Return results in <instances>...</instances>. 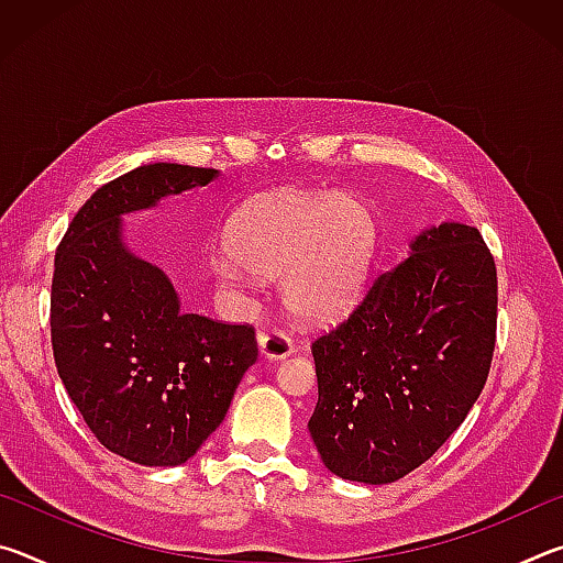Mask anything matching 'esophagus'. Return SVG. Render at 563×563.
Segmentation results:
<instances>
[{"instance_id": "obj_1", "label": "esophagus", "mask_w": 563, "mask_h": 563, "mask_svg": "<svg viewBox=\"0 0 563 563\" xmlns=\"http://www.w3.org/2000/svg\"><path fill=\"white\" fill-rule=\"evenodd\" d=\"M258 347H261V355L268 357V360H283L288 357L292 347V340L285 335L283 330H268V332H261L258 335Z\"/></svg>"}]
</instances>
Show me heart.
Wrapping results in <instances>:
<instances>
[{"label": "heart", "instance_id": "b5f03b06", "mask_svg": "<svg viewBox=\"0 0 563 563\" xmlns=\"http://www.w3.org/2000/svg\"><path fill=\"white\" fill-rule=\"evenodd\" d=\"M377 238V218L362 198L285 188L253 198L231 218L225 251L245 273L280 275L283 302L295 316L332 322L365 288ZM234 266L221 263L223 280L238 278Z\"/></svg>", "mask_w": 563, "mask_h": 563}]
</instances>
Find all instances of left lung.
<instances>
[{"instance_id": "obj_1", "label": "left lung", "mask_w": 563, "mask_h": 563, "mask_svg": "<svg viewBox=\"0 0 563 563\" xmlns=\"http://www.w3.org/2000/svg\"><path fill=\"white\" fill-rule=\"evenodd\" d=\"M497 340V268L476 228L446 221L312 342L318 405L308 430L332 474L389 484L470 415Z\"/></svg>"}]
</instances>
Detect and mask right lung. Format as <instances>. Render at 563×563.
Instances as JSON below:
<instances>
[{
    "label": "right lung",
    "mask_w": 563,
    "mask_h": 563,
    "mask_svg": "<svg viewBox=\"0 0 563 563\" xmlns=\"http://www.w3.org/2000/svg\"><path fill=\"white\" fill-rule=\"evenodd\" d=\"M216 178V168L180 164L133 168L79 208L56 247V373L93 437L144 466L184 464L201 450L258 360L251 325L180 312L168 275L123 241L121 216Z\"/></svg>",
    "instance_id": "1"
}]
</instances>
